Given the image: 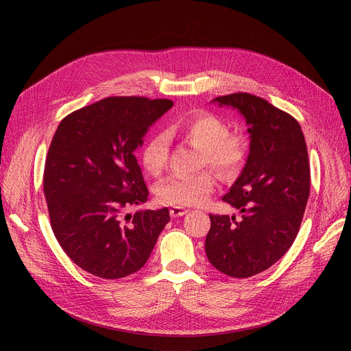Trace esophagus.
<instances>
[{
	"instance_id": "34e87169",
	"label": "esophagus",
	"mask_w": 351,
	"mask_h": 351,
	"mask_svg": "<svg viewBox=\"0 0 351 351\" xmlns=\"http://www.w3.org/2000/svg\"><path fill=\"white\" fill-rule=\"evenodd\" d=\"M171 213H172V216H182L183 213H185V210H183L180 206H172Z\"/></svg>"
}]
</instances>
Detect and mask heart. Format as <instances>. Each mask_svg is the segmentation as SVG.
Returning a JSON list of instances; mask_svg holds the SVG:
<instances>
[{"instance_id":"b5f03b06","label":"heart","mask_w":351,"mask_h":351,"mask_svg":"<svg viewBox=\"0 0 351 351\" xmlns=\"http://www.w3.org/2000/svg\"><path fill=\"white\" fill-rule=\"evenodd\" d=\"M229 163V145L222 143L220 146V154L215 156L212 160V165L216 166H225ZM173 188V186H172ZM209 197V192L206 189H196V191H182L180 193H173L171 196L172 202H176V204L189 208V209H196V208H204L206 205Z\"/></svg>"}]
</instances>
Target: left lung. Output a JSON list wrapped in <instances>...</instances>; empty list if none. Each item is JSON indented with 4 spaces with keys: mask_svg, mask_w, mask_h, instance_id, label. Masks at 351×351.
<instances>
[{
    "mask_svg": "<svg viewBox=\"0 0 351 351\" xmlns=\"http://www.w3.org/2000/svg\"><path fill=\"white\" fill-rule=\"evenodd\" d=\"M162 104L101 99L65 117L49 145L44 195L51 228L69 259L98 278L121 279L143 267L171 220L166 208L143 206L149 192L134 155L166 112Z\"/></svg>",
    "mask_w": 351,
    "mask_h": 351,
    "instance_id": "left-lung-1",
    "label": "left lung"
}]
</instances>
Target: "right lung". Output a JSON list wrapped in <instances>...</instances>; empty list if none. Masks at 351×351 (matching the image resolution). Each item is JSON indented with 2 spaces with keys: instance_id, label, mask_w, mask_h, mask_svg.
I'll use <instances>...</instances> for the list:
<instances>
[{
  "instance_id": "right-lung-1",
  "label": "right lung",
  "mask_w": 351,
  "mask_h": 351,
  "mask_svg": "<svg viewBox=\"0 0 351 351\" xmlns=\"http://www.w3.org/2000/svg\"><path fill=\"white\" fill-rule=\"evenodd\" d=\"M237 110L247 125L249 155L223 200L229 215H210L205 250L230 278H250L278 262L300 229L310 193L307 146L299 122L256 95L212 101Z\"/></svg>"
}]
</instances>
